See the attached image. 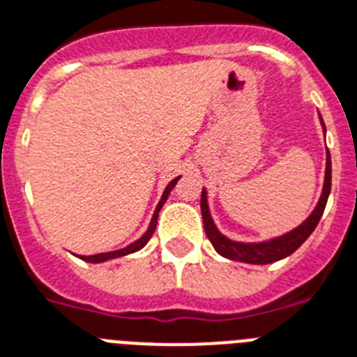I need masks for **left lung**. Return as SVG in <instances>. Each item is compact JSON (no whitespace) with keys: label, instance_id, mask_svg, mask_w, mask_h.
Masks as SVG:
<instances>
[{"label":"left lung","instance_id":"obj_1","mask_svg":"<svg viewBox=\"0 0 357 357\" xmlns=\"http://www.w3.org/2000/svg\"><path fill=\"white\" fill-rule=\"evenodd\" d=\"M323 130H325V123L321 119ZM331 183H332V165H331V154L326 151V169H325V183H323V192L319 202H317L316 208L312 214L308 215L303 223L296 227L294 230H290L287 234L278 236L268 241H261V243H241V241H232L227 236H223L218 230L211 218V211H208V203H206V190L203 188L202 192V215L203 225H205L206 238L211 239L212 247L215 248V252L221 254L223 257H229L232 261L241 263H252V265H266V263L280 261L283 257L290 256L296 252L301 245L307 241V238L314 232L319 220H321L323 211H325L326 199L331 194Z\"/></svg>","mask_w":357,"mask_h":357}]
</instances>
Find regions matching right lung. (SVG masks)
I'll list each match as a JSON object with an SVG mask.
<instances>
[{
	"mask_svg": "<svg viewBox=\"0 0 357 357\" xmlns=\"http://www.w3.org/2000/svg\"><path fill=\"white\" fill-rule=\"evenodd\" d=\"M179 178H181V176H178V178H174L172 181H170V183L167 185V188H165V190H163V196H161L160 203H158V206H155L154 215H152V220H151V225H149V229H146L145 234H143L142 238L137 239V241H134V243H130V245H128V247H125V248H119V250H112V252H101V254H94V256H79V257H82L83 261H89V263H103V261H109V259H116V257L127 256V254L137 252L139 248L145 247V245L149 243V239L152 238V234H154L155 225H158V215H160L161 206L165 205V202H167V197H169L170 190H172V188L176 187V183H178Z\"/></svg>",
	"mask_w": 357,
	"mask_h": 357,
	"instance_id": "obj_1",
	"label": "right lung"
}]
</instances>
